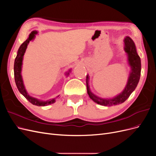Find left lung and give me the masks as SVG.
<instances>
[{"instance_id":"left-lung-1","label":"left lung","mask_w":156,"mask_h":156,"mask_svg":"<svg viewBox=\"0 0 156 156\" xmlns=\"http://www.w3.org/2000/svg\"><path fill=\"white\" fill-rule=\"evenodd\" d=\"M124 51L127 56V62L131 68V71L126 86L123 91L112 98H101L98 97L93 94L90 89L88 84L89 76L88 75H87L86 82L87 93L90 98L98 104L103 106H112L124 103L129 97L131 94L135 90L139 83L141 71L140 58L136 52L135 43L131 37L126 36L124 38Z\"/></svg>"}]
</instances>
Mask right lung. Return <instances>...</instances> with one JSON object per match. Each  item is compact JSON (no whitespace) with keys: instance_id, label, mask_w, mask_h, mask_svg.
<instances>
[{"instance_id":"add662e5","label":"right lung","mask_w":156,"mask_h":156,"mask_svg":"<svg viewBox=\"0 0 156 156\" xmlns=\"http://www.w3.org/2000/svg\"><path fill=\"white\" fill-rule=\"evenodd\" d=\"M37 34V31H32L29 37L21 45L20 48L18 49L16 58L15 59V62H14V77H15V81L16 86L17 87V89L24 96L27 100L30 102L32 104L37 105V106H45L48 105L50 104H53L56 101V98L50 99V100L48 101H42L40 100H38L36 98L30 96L29 94H28L27 91L26 90L24 83H23L22 75H21V70H22V65H23V56L25 55V53L26 51V49L27 48V46L29 45V42L31 40H33L34 39L36 35ZM71 72V69L69 70L67 75L69 74V72ZM59 96H58L56 98H58Z\"/></svg>"}]
</instances>
